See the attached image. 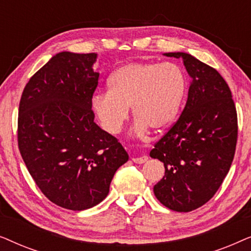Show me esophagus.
I'll return each mask as SVG.
<instances>
[{
  "label": "esophagus",
  "mask_w": 251,
  "mask_h": 251,
  "mask_svg": "<svg viewBox=\"0 0 251 251\" xmlns=\"http://www.w3.org/2000/svg\"><path fill=\"white\" fill-rule=\"evenodd\" d=\"M147 159H149V157H147L146 155H142V156L132 157V161L135 163H137V164H142V163H145L146 161H147Z\"/></svg>",
  "instance_id": "obj_1"
}]
</instances>
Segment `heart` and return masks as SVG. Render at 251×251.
<instances>
[{
	"instance_id": "b5f03b06",
	"label": "heart",
	"mask_w": 251,
	"mask_h": 251,
	"mask_svg": "<svg viewBox=\"0 0 251 251\" xmlns=\"http://www.w3.org/2000/svg\"><path fill=\"white\" fill-rule=\"evenodd\" d=\"M109 90L92 98V108L102 128L119 133L129 118L136 121V133L147 128L167 129L176 120L186 91V77L174 63H129L118 68L108 80Z\"/></svg>"
}]
</instances>
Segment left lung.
Returning a JSON list of instances; mask_svg holds the SVG:
<instances>
[{"label":"left lung","mask_w":251,"mask_h":251,"mask_svg":"<svg viewBox=\"0 0 251 251\" xmlns=\"http://www.w3.org/2000/svg\"><path fill=\"white\" fill-rule=\"evenodd\" d=\"M166 56L183 58L193 81L180 116L150 153L166 169L153 191L167 208L188 212L207 203L227 175L238 140V114L228 84L215 68L188 53Z\"/></svg>","instance_id":"obj_1"}]
</instances>
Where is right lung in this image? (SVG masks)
Masks as SVG:
<instances>
[{
    "label": "right lung",
    "mask_w": 251,
    "mask_h": 251,
    "mask_svg": "<svg viewBox=\"0 0 251 251\" xmlns=\"http://www.w3.org/2000/svg\"><path fill=\"white\" fill-rule=\"evenodd\" d=\"M96 58L94 52L57 53L29 78L19 102L24 162L41 192L70 210L100 203L129 159L118 138L94 122Z\"/></svg>",
    "instance_id": "right-lung-1"
}]
</instances>
